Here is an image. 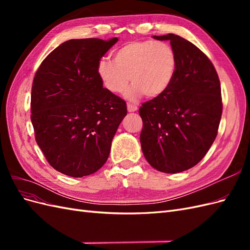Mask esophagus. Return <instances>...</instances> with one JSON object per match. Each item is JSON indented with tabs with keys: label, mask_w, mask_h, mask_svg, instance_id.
I'll return each mask as SVG.
<instances>
[{
	"label": "esophagus",
	"mask_w": 250,
	"mask_h": 250,
	"mask_svg": "<svg viewBox=\"0 0 250 250\" xmlns=\"http://www.w3.org/2000/svg\"><path fill=\"white\" fill-rule=\"evenodd\" d=\"M127 109L129 112H132V111H137L138 110V106L135 104H131V103H128L127 104Z\"/></svg>",
	"instance_id": "obj_1"
}]
</instances>
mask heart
Instances as JSON below:
<instances>
[{
  "instance_id": "heart-1",
  "label": "heart",
  "mask_w": 250,
  "mask_h": 250,
  "mask_svg": "<svg viewBox=\"0 0 250 250\" xmlns=\"http://www.w3.org/2000/svg\"><path fill=\"white\" fill-rule=\"evenodd\" d=\"M177 65L176 53L166 42L133 41L119 48L113 62L101 59L98 75L104 87L112 94L122 93L128 82V99L133 100L143 94L148 98L162 95L169 87Z\"/></svg>"
}]
</instances>
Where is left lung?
Listing matches in <instances>:
<instances>
[{"label":"left lung","instance_id":"1","mask_svg":"<svg viewBox=\"0 0 250 250\" xmlns=\"http://www.w3.org/2000/svg\"><path fill=\"white\" fill-rule=\"evenodd\" d=\"M176 53L174 78L165 92L142 104L141 145L147 162L165 173L191 169L214 143L222 115L221 86L214 64L188 41L169 33Z\"/></svg>","mask_w":250,"mask_h":250}]
</instances>
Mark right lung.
Here are the masks:
<instances>
[{"instance_id":"right-lung-1","label":"right lung","mask_w":250,"mask_h":250,"mask_svg":"<svg viewBox=\"0 0 250 250\" xmlns=\"http://www.w3.org/2000/svg\"><path fill=\"white\" fill-rule=\"evenodd\" d=\"M117 42V37L64 42L35 73L31 92L35 140L48 163L65 175L82 177L99 170L127 115L126 102L103 87L97 70Z\"/></svg>"}]
</instances>
